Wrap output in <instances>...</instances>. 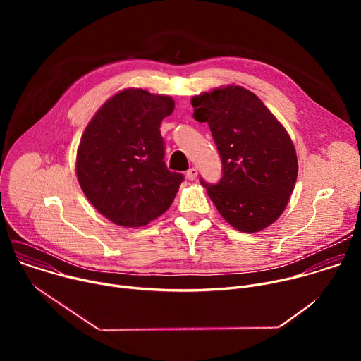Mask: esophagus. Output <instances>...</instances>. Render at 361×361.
Returning <instances> with one entry per match:
<instances>
[{"instance_id":"1","label":"esophagus","mask_w":361,"mask_h":361,"mask_svg":"<svg viewBox=\"0 0 361 361\" xmlns=\"http://www.w3.org/2000/svg\"><path fill=\"white\" fill-rule=\"evenodd\" d=\"M197 174H198L197 169H195V167H191V169L185 173V177H187V180L192 181V180H195V178H197Z\"/></svg>"}]
</instances>
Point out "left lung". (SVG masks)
<instances>
[{"label":"left lung","instance_id":"1","mask_svg":"<svg viewBox=\"0 0 361 361\" xmlns=\"http://www.w3.org/2000/svg\"><path fill=\"white\" fill-rule=\"evenodd\" d=\"M194 118L209 123L223 177L201 185L223 219L243 233L262 231L284 212L297 180L294 144L281 123L251 91L216 88L191 98Z\"/></svg>","mask_w":361,"mask_h":361}]
</instances>
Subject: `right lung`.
<instances>
[{
	"label": "right lung",
	"instance_id": "right-lung-1",
	"mask_svg": "<svg viewBox=\"0 0 361 361\" xmlns=\"http://www.w3.org/2000/svg\"><path fill=\"white\" fill-rule=\"evenodd\" d=\"M174 99L127 88L88 123L77 151L75 171L88 201L123 227H141L166 213L184 176L164 163L161 121Z\"/></svg>",
	"mask_w": 361,
	"mask_h": 361
}]
</instances>
